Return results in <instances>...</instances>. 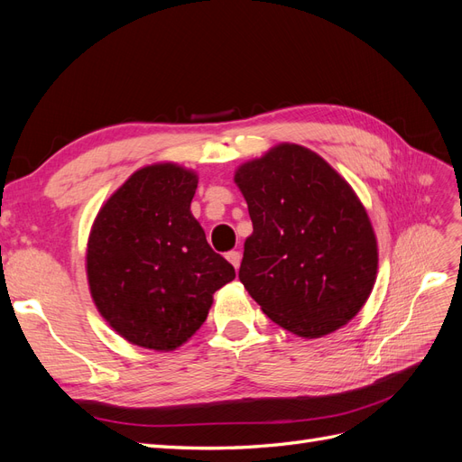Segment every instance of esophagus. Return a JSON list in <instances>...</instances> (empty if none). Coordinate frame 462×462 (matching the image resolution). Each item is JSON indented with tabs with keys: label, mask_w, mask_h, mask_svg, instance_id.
I'll list each match as a JSON object with an SVG mask.
<instances>
[{
	"label": "esophagus",
	"mask_w": 462,
	"mask_h": 462,
	"mask_svg": "<svg viewBox=\"0 0 462 462\" xmlns=\"http://www.w3.org/2000/svg\"><path fill=\"white\" fill-rule=\"evenodd\" d=\"M226 258L231 262V265H233L235 270H239V265H241V253H236V250H231V253H227Z\"/></svg>",
	"instance_id": "obj_1"
}]
</instances>
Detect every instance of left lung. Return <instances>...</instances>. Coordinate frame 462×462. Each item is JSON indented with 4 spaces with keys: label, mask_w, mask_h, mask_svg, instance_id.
Returning a JSON list of instances; mask_svg holds the SVG:
<instances>
[{
    "label": "left lung",
    "mask_w": 462,
    "mask_h": 462,
    "mask_svg": "<svg viewBox=\"0 0 462 462\" xmlns=\"http://www.w3.org/2000/svg\"><path fill=\"white\" fill-rule=\"evenodd\" d=\"M253 219L239 279L304 339L351 321L375 283L377 241L356 192L316 152L277 144L235 171Z\"/></svg>",
    "instance_id": "1"
}]
</instances>
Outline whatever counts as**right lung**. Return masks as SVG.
<instances>
[{
  "instance_id": "1",
  "label": "right lung",
  "mask_w": 462,
  "mask_h": 462,
  "mask_svg": "<svg viewBox=\"0 0 462 462\" xmlns=\"http://www.w3.org/2000/svg\"><path fill=\"white\" fill-rule=\"evenodd\" d=\"M199 175L171 162L146 165L97 212L87 277L97 312L123 339L175 351L206 321L214 292L235 279L190 214Z\"/></svg>"
}]
</instances>
